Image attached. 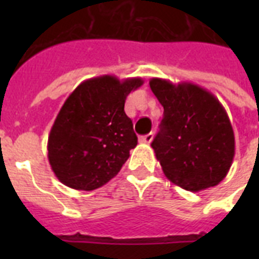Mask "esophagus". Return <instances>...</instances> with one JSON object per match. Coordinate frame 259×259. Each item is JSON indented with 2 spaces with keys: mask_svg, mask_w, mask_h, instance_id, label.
Segmentation results:
<instances>
[{
  "mask_svg": "<svg viewBox=\"0 0 259 259\" xmlns=\"http://www.w3.org/2000/svg\"><path fill=\"white\" fill-rule=\"evenodd\" d=\"M152 140H153V133L145 134V136H141V137H140V142H142V144H150Z\"/></svg>",
  "mask_w": 259,
  "mask_h": 259,
  "instance_id": "esophagus-1",
  "label": "esophagus"
}]
</instances>
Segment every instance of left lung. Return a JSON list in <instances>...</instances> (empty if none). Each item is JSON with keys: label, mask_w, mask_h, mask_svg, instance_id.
I'll return each instance as SVG.
<instances>
[{"label": "left lung", "mask_w": 259, "mask_h": 259, "mask_svg": "<svg viewBox=\"0 0 259 259\" xmlns=\"http://www.w3.org/2000/svg\"><path fill=\"white\" fill-rule=\"evenodd\" d=\"M149 86L164 107L160 132L152 142L164 175L191 192L219 184L235 154L225 107L213 94L193 83L173 84L153 78Z\"/></svg>", "instance_id": "left-lung-1"}]
</instances>
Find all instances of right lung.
I'll list each match as a JSON object with an SVG mask.
<instances>
[{"instance_id":"right-lung-1","label":"right lung","mask_w":259,"mask_h":259,"mask_svg":"<svg viewBox=\"0 0 259 259\" xmlns=\"http://www.w3.org/2000/svg\"><path fill=\"white\" fill-rule=\"evenodd\" d=\"M141 78L119 80L102 75L82 82L67 98L48 137V160L55 176L70 188L93 191L109 183L137 145L125 110Z\"/></svg>"}]
</instances>
